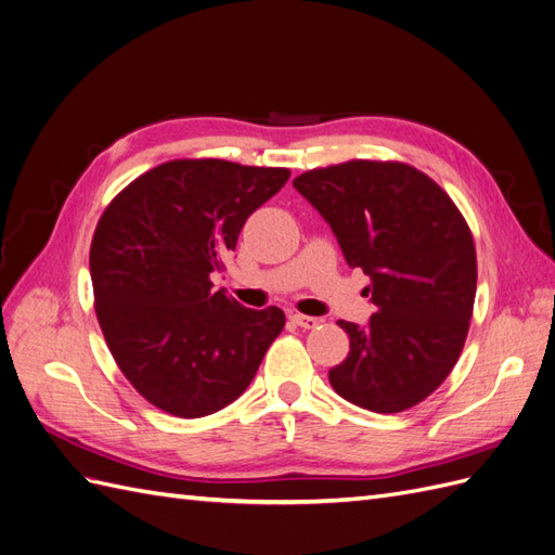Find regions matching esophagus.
<instances>
[{"label": "esophagus", "instance_id": "1", "mask_svg": "<svg viewBox=\"0 0 555 555\" xmlns=\"http://www.w3.org/2000/svg\"><path fill=\"white\" fill-rule=\"evenodd\" d=\"M292 322L296 324V326H300V328H314L317 324H319V319L317 317H308V314H298V312H294L292 317Z\"/></svg>", "mask_w": 555, "mask_h": 555}]
</instances>
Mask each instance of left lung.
<instances>
[{"mask_svg": "<svg viewBox=\"0 0 555 555\" xmlns=\"http://www.w3.org/2000/svg\"><path fill=\"white\" fill-rule=\"evenodd\" d=\"M371 278L377 312L338 322L347 359L328 371L335 393L377 414L428 398L456 365L477 294L473 233L440 184L400 162L354 159L294 180Z\"/></svg>", "mask_w": 555, "mask_h": 555, "instance_id": "left-lung-1", "label": "left lung"}]
</instances>
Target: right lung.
I'll use <instances>...</instances> for the list:
<instances>
[{
	"instance_id": "obj_1",
	"label": "right lung",
	"mask_w": 555,
	"mask_h": 555,
	"mask_svg": "<svg viewBox=\"0 0 555 555\" xmlns=\"http://www.w3.org/2000/svg\"><path fill=\"white\" fill-rule=\"evenodd\" d=\"M287 180V169L176 159L104 210L90 247L96 319L115 363L155 408L198 418L255 379L284 312L241 306L212 289L210 273Z\"/></svg>"
}]
</instances>
